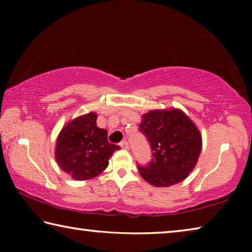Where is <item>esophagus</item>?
I'll list each match as a JSON object with an SVG mask.
<instances>
[{
    "instance_id": "1",
    "label": "esophagus",
    "mask_w": 252,
    "mask_h": 252,
    "mask_svg": "<svg viewBox=\"0 0 252 252\" xmlns=\"http://www.w3.org/2000/svg\"><path fill=\"white\" fill-rule=\"evenodd\" d=\"M120 147L122 149H125V150H129V148H130L129 147V143H127V141H126V140L120 143Z\"/></svg>"
}]
</instances>
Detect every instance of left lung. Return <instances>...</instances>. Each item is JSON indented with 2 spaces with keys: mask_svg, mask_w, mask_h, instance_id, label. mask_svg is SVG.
<instances>
[{
  "mask_svg": "<svg viewBox=\"0 0 252 252\" xmlns=\"http://www.w3.org/2000/svg\"><path fill=\"white\" fill-rule=\"evenodd\" d=\"M139 131L150 144L152 159L138 164L144 180L156 187H169L188 177L201 152V135L180 110L150 111L142 117Z\"/></svg>",
  "mask_w": 252,
  "mask_h": 252,
  "instance_id": "left-lung-1",
  "label": "left lung"
}]
</instances>
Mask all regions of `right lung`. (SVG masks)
Returning a JSON list of instances; mask_svg holds the SVG:
<instances>
[{"mask_svg":"<svg viewBox=\"0 0 252 252\" xmlns=\"http://www.w3.org/2000/svg\"><path fill=\"white\" fill-rule=\"evenodd\" d=\"M95 113L84 114L60 132L55 149L59 167L76 180H89L109 164L119 146L108 141V132L96 126Z\"/></svg>","mask_w":252,"mask_h":252,"instance_id":"1","label":"right lung"}]
</instances>
